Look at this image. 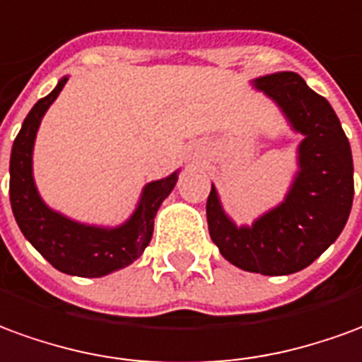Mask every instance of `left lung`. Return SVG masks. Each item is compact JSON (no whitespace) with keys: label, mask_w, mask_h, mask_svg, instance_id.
<instances>
[{"label":"left lung","mask_w":362,"mask_h":362,"mask_svg":"<svg viewBox=\"0 0 362 362\" xmlns=\"http://www.w3.org/2000/svg\"><path fill=\"white\" fill-rule=\"evenodd\" d=\"M253 86L275 99L304 134L300 171L283 204L238 228L212 187L206 220L212 242L235 267L261 275H291L314 263L347 224L353 204V156L337 115L294 71L263 76Z\"/></svg>","instance_id":"left-lung-1"}]
</instances>
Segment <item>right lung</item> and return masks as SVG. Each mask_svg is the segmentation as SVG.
I'll list each match as a JSON object with an SVG mask.
<instances>
[{
    "instance_id": "1",
    "label": "right lung",
    "mask_w": 362,
    "mask_h": 362,
    "mask_svg": "<svg viewBox=\"0 0 362 362\" xmlns=\"http://www.w3.org/2000/svg\"><path fill=\"white\" fill-rule=\"evenodd\" d=\"M62 78L50 95L30 109L13 142L9 161V199L15 220L33 247L66 275L103 276L140 257L153 234V218L177 183V173L144 187L138 209L119 228L78 224L46 206L33 181V146L40 119L66 86Z\"/></svg>"
}]
</instances>
